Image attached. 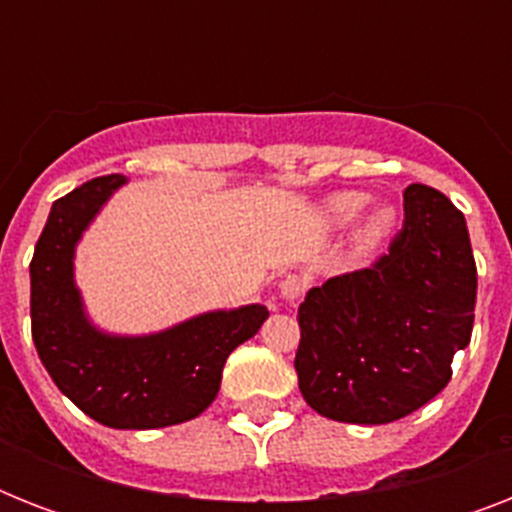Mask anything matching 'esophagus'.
<instances>
[{
	"label": "esophagus",
	"instance_id": "obj_1",
	"mask_svg": "<svg viewBox=\"0 0 512 512\" xmlns=\"http://www.w3.org/2000/svg\"><path fill=\"white\" fill-rule=\"evenodd\" d=\"M305 284H308V281H305L303 276L289 273V276H284V279H281V295L287 297L289 303H295V300H300V297H303Z\"/></svg>",
	"mask_w": 512,
	"mask_h": 512
}]
</instances>
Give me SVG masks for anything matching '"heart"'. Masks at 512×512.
Masks as SVG:
<instances>
[{
    "mask_svg": "<svg viewBox=\"0 0 512 512\" xmlns=\"http://www.w3.org/2000/svg\"><path fill=\"white\" fill-rule=\"evenodd\" d=\"M366 207V193L358 191H342L337 196L327 201V215L329 220H335V223H348L353 217ZM393 228V209L380 207L374 209L372 215L366 217V223L361 225V233H358V239H361V247L372 249L377 247L385 236Z\"/></svg>",
    "mask_w": 512,
    "mask_h": 512,
    "instance_id": "obj_1",
    "label": "heart"
}]
</instances>
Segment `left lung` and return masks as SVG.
Masks as SVG:
<instances>
[{
	"label": "left lung",
	"instance_id": "8db88e82",
	"mask_svg": "<svg viewBox=\"0 0 512 512\" xmlns=\"http://www.w3.org/2000/svg\"><path fill=\"white\" fill-rule=\"evenodd\" d=\"M476 260L465 215L430 185L404 191V228L369 268L342 273L297 308L295 369L311 409L385 425L452 380L473 335Z\"/></svg>",
	"mask_w": 512,
	"mask_h": 512
}]
</instances>
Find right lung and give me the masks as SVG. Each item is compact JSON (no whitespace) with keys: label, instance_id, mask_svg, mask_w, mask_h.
<instances>
[{"label":"right lung","instance_id":"1","mask_svg":"<svg viewBox=\"0 0 512 512\" xmlns=\"http://www.w3.org/2000/svg\"><path fill=\"white\" fill-rule=\"evenodd\" d=\"M124 175L92 177L52 204L31 257V337L60 393L100 425L167 428L215 401L225 358L268 319L265 305L204 313L151 337H108L84 319L74 247Z\"/></svg>","mask_w":512,"mask_h":512}]
</instances>
